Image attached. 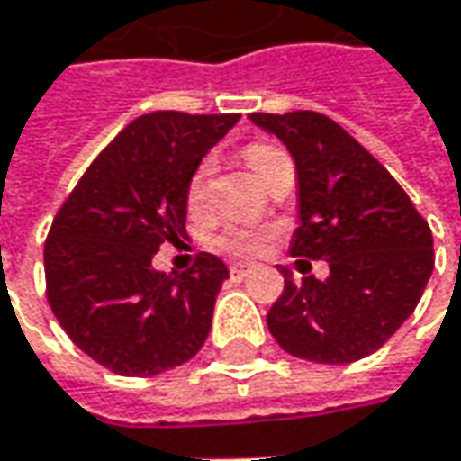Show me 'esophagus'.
<instances>
[{"label": "esophagus", "instance_id": "esophagus-1", "mask_svg": "<svg viewBox=\"0 0 461 461\" xmlns=\"http://www.w3.org/2000/svg\"><path fill=\"white\" fill-rule=\"evenodd\" d=\"M252 273V267L249 265H245V262H231L230 265V278L231 280H242L247 278Z\"/></svg>", "mask_w": 461, "mask_h": 461}]
</instances>
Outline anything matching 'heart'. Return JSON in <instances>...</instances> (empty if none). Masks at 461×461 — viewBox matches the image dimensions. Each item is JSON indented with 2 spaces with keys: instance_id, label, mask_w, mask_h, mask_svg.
Masks as SVG:
<instances>
[{
  "instance_id": "obj_1",
  "label": "heart",
  "mask_w": 461,
  "mask_h": 461,
  "mask_svg": "<svg viewBox=\"0 0 461 461\" xmlns=\"http://www.w3.org/2000/svg\"><path fill=\"white\" fill-rule=\"evenodd\" d=\"M288 160V155L276 148V145H265V142H255L245 148V163L247 167L260 178L262 183L267 181V176L276 167ZM209 178H212V160H201L199 166L194 167V173L188 176L185 183V206L191 214H199L206 203V194H209ZM276 237L273 227H224L214 237V245L230 255L237 258H247L260 252L262 247L267 245Z\"/></svg>"
}]
</instances>
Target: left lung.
Returning <instances> with one entry per match:
<instances>
[{"instance_id":"1","label":"left lung","mask_w":461,"mask_h":461,"mask_svg":"<svg viewBox=\"0 0 461 461\" xmlns=\"http://www.w3.org/2000/svg\"><path fill=\"white\" fill-rule=\"evenodd\" d=\"M249 120L291 150L301 227L294 258L329 262V278L294 283L267 311V329L294 357L347 365L377 352L419 306L434 270V237L401 183L341 124L319 112Z\"/></svg>"}]
</instances>
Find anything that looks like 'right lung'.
<instances>
[{
	"instance_id": "right-lung-1",
	"label": "right lung",
	"mask_w": 461,
	"mask_h": 461,
	"mask_svg": "<svg viewBox=\"0 0 461 461\" xmlns=\"http://www.w3.org/2000/svg\"><path fill=\"white\" fill-rule=\"evenodd\" d=\"M240 114L152 112L130 122L76 183L50 224L45 295L71 341L112 373L150 377L194 357L230 278L199 252L185 273L152 255L185 237V183Z\"/></svg>"
}]
</instances>
